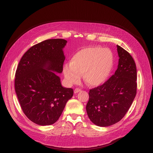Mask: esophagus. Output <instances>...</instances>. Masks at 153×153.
I'll return each instance as SVG.
<instances>
[{
  "mask_svg": "<svg viewBox=\"0 0 153 153\" xmlns=\"http://www.w3.org/2000/svg\"><path fill=\"white\" fill-rule=\"evenodd\" d=\"M81 89H79V88H76V89H74V93L75 94H77V93H78V92H81Z\"/></svg>",
  "mask_w": 153,
  "mask_h": 153,
  "instance_id": "esophagus-1",
  "label": "esophagus"
}]
</instances>
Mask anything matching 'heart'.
<instances>
[{
  "mask_svg": "<svg viewBox=\"0 0 153 153\" xmlns=\"http://www.w3.org/2000/svg\"><path fill=\"white\" fill-rule=\"evenodd\" d=\"M114 66V56L107 48L88 46L77 51L71 62L63 68L64 76L70 84L77 83L84 74L85 82L97 86L105 82Z\"/></svg>",
  "mask_w": 153,
  "mask_h": 153,
  "instance_id": "heart-1",
  "label": "heart"
}]
</instances>
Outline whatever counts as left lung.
<instances>
[{
    "label": "left lung",
    "mask_w": 153,
    "mask_h": 153,
    "mask_svg": "<svg viewBox=\"0 0 153 153\" xmlns=\"http://www.w3.org/2000/svg\"><path fill=\"white\" fill-rule=\"evenodd\" d=\"M117 51L120 58L115 74L89 92L87 113L91 121L99 126H108L120 121L130 108L137 91L133 58L118 45Z\"/></svg>",
    "instance_id": "left-lung-1"
}]
</instances>
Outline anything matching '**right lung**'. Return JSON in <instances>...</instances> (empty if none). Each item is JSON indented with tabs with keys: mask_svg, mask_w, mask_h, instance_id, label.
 Returning a JSON list of instances; mask_svg holds the SVG:
<instances>
[{
	"mask_svg": "<svg viewBox=\"0 0 153 153\" xmlns=\"http://www.w3.org/2000/svg\"><path fill=\"white\" fill-rule=\"evenodd\" d=\"M66 43L63 39H49L35 45L23 55L16 70L15 90L20 107L37 125L54 123L73 96V89L63 87L54 72L63 70L62 48Z\"/></svg>",
	"mask_w": 153,
	"mask_h": 153,
	"instance_id": "obj_1",
	"label": "right lung"
}]
</instances>
